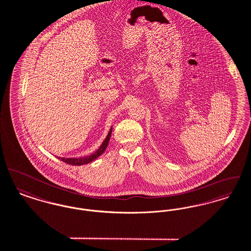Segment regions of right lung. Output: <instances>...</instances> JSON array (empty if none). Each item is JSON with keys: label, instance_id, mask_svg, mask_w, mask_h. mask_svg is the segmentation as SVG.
Returning <instances> with one entry per match:
<instances>
[{"label": "right lung", "instance_id": "1", "mask_svg": "<svg viewBox=\"0 0 251 251\" xmlns=\"http://www.w3.org/2000/svg\"><path fill=\"white\" fill-rule=\"evenodd\" d=\"M111 132H112V128H110V130L108 132V134H107L105 141L103 142L102 145L99 147V149H98L96 152H94L92 155L78 158H60V160L66 162L68 164H71V165H84V164L90 163V162H92L93 160H94L95 158H98L100 155H102V154L104 153V151L106 150L107 145H108V142H109V139H110V136H111Z\"/></svg>", "mask_w": 251, "mask_h": 251}]
</instances>
